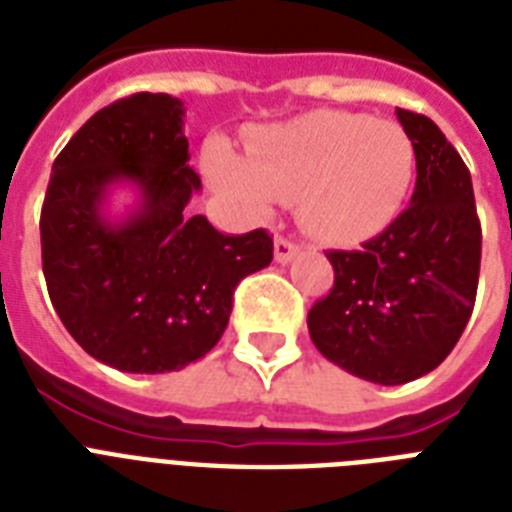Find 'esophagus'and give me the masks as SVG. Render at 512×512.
Segmentation results:
<instances>
[{
	"mask_svg": "<svg viewBox=\"0 0 512 512\" xmlns=\"http://www.w3.org/2000/svg\"><path fill=\"white\" fill-rule=\"evenodd\" d=\"M297 252H300V244H295V241L287 239V236H276V241H273V255H276L279 263H289Z\"/></svg>",
	"mask_w": 512,
	"mask_h": 512,
	"instance_id": "obj_1",
	"label": "esophagus"
}]
</instances>
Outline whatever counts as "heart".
<instances>
[{"mask_svg": "<svg viewBox=\"0 0 512 512\" xmlns=\"http://www.w3.org/2000/svg\"><path fill=\"white\" fill-rule=\"evenodd\" d=\"M217 191L249 215L300 199L305 228L327 241H356L388 225L414 177L404 127L350 111H311L257 132L252 156L223 140L207 148Z\"/></svg>", "mask_w": 512, "mask_h": 512, "instance_id": "obj_1", "label": "heart"}]
</instances>
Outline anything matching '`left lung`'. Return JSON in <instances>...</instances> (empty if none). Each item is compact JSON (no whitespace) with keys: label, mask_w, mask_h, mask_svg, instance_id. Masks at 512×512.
Wrapping results in <instances>:
<instances>
[{"label":"left lung","mask_w":512,"mask_h":512,"mask_svg":"<svg viewBox=\"0 0 512 512\" xmlns=\"http://www.w3.org/2000/svg\"><path fill=\"white\" fill-rule=\"evenodd\" d=\"M417 159L412 204L361 249L327 252L335 287L308 313L321 356L377 385L433 372L476 303L481 223L462 156L428 116L396 108Z\"/></svg>","instance_id":"8db88e82"}]
</instances>
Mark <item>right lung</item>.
Instances as JSON below:
<instances>
[{
  "instance_id": "obj_1",
  "label": "right lung",
  "mask_w": 512,
  "mask_h": 512,
  "mask_svg": "<svg viewBox=\"0 0 512 512\" xmlns=\"http://www.w3.org/2000/svg\"><path fill=\"white\" fill-rule=\"evenodd\" d=\"M183 103L138 92L100 108L52 164L42 268L63 327L119 372H177L223 337L233 289L273 260L263 228L228 236L188 215L201 188L188 167ZM119 182L139 204L119 221L105 199Z\"/></svg>"
}]
</instances>
